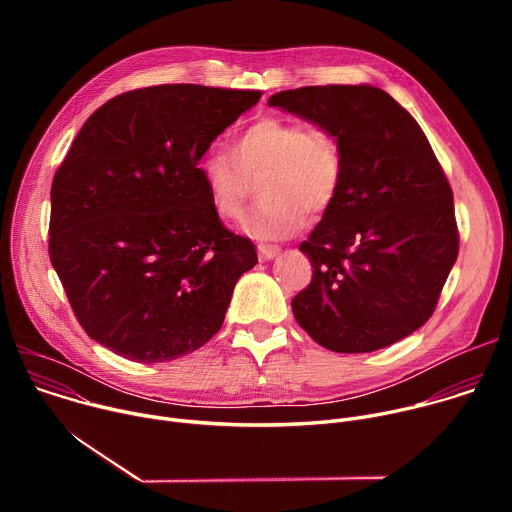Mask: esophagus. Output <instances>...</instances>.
Wrapping results in <instances>:
<instances>
[{"label":"esophagus","mask_w":512,"mask_h":512,"mask_svg":"<svg viewBox=\"0 0 512 512\" xmlns=\"http://www.w3.org/2000/svg\"><path fill=\"white\" fill-rule=\"evenodd\" d=\"M257 251H259V257L261 259H273V257H277L279 255V247L277 245H267V243H261V245H257Z\"/></svg>","instance_id":"34e87169"}]
</instances>
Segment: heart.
Listing matches in <instances>:
<instances>
[{
  "label": "heart",
  "instance_id": "heart-1",
  "mask_svg": "<svg viewBox=\"0 0 512 512\" xmlns=\"http://www.w3.org/2000/svg\"><path fill=\"white\" fill-rule=\"evenodd\" d=\"M208 202L221 218H237L259 178L261 198L243 227L259 239L296 233L306 210H328L340 190L344 158L338 139L322 127L267 115L247 125L233 143V156L210 148L198 162Z\"/></svg>",
  "mask_w": 512,
  "mask_h": 512
}]
</instances>
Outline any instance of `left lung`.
Masks as SVG:
<instances>
[{
  "label": "left lung",
  "instance_id": "left-lung-1",
  "mask_svg": "<svg viewBox=\"0 0 512 512\" xmlns=\"http://www.w3.org/2000/svg\"><path fill=\"white\" fill-rule=\"evenodd\" d=\"M294 113L340 143L334 204L300 245L314 271L291 300L298 324L344 354L385 348L423 326L458 257L454 194L417 121L383 89L281 91Z\"/></svg>",
  "mask_w": 512,
  "mask_h": 512
}]
</instances>
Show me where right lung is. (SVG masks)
Wrapping results in <instances>:
<instances>
[{"mask_svg":"<svg viewBox=\"0 0 512 512\" xmlns=\"http://www.w3.org/2000/svg\"><path fill=\"white\" fill-rule=\"evenodd\" d=\"M261 91L160 85L81 127L54 174L48 253L85 332L135 362H166L223 326L255 245L212 210L198 162Z\"/></svg>","mask_w":512,"mask_h":512,"instance_id":"1","label":"right lung"}]
</instances>
